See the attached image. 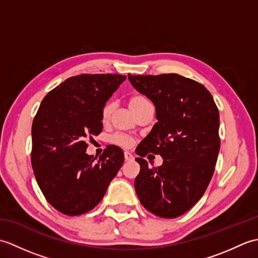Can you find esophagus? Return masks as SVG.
Listing matches in <instances>:
<instances>
[{
	"instance_id": "1",
	"label": "esophagus",
	"mask_w": 258,
	"mask_h": 258,
	"mask_svg": "<svg viewBox=\"0 0 258 258\" xmlns=\"http://www.w3.org/2000/svg\"><path fill=\"white\" fill-rule=\"evenodd\" d=\"M124 157H125V161L128 162V161H133L134 160V156L131 154L130 152H125L124 153Z\"/></svg>"
}]
</instances>
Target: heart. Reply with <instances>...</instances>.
Listing matches in <instances>:
<instances>
[{
    "mask_svg": "<svg viewBox=\"0 0 258 258\" xmlns=\"http://www.w3.org/2000/svg\"><path fill=\"white\" fill-rule=\"evenodd\" d=\"M149 103H151L149 101V98L141 94H134L128 98V106L135 114ZM111 113H112V104L107 102L104 104L101 109V118L103 122H107L109 116H111ZM109 143L119 147H123V149H128V147L133 145V139L127 134L115 133L111 135V138H109Z\"/></svg>",
    "mask_w": 258,
    "mask_h": 258,
    "instance_id": "b5f03b06",
    "label": "heart"
}]
</instances>
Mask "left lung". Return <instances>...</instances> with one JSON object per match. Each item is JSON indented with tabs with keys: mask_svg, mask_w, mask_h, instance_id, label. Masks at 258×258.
I'll use <instances>...</instances> for the list:
<instances>
[{
	"mask_svg": "<svg viewBox=\"0 0 258 258\" xmlns=\"http://www.w3.org/2000/svg\"><path fill=\"white\" fill-rule=\"evenodd\" d=\"M128 80L154 103L158 120L136 149V194L154 215L178 217L200 201L212 179L221 147L218 108L204 85L182 75L128 74ZM149 152L163 157L161 167L147 165Z\"/></svg>",
	"mask_w": 258,
	"mask_h": 258,
	"instance_id": "left-lung-1",
	"label": "left lung"
}]
</instances>
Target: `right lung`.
Instances as JSON below:
<instances>
[{"instance_id":"add662e5","label":"right lung","mask_w":258,"mask_h":258,"mask_svg":"<svg viewBox=\"0 0 258 258\" xmlns=\"http://www.w3.org/2000/svg\"><path fill=\"white\" fill-rule=\"evenodd\" d=\"M125 80L119 74L72 76L47 93L33 119V172L46 201L65 215L93 210L123 165L118 146H106L97 161L86 149L103 130V105Z\"/></svg>"}]
</instances>
